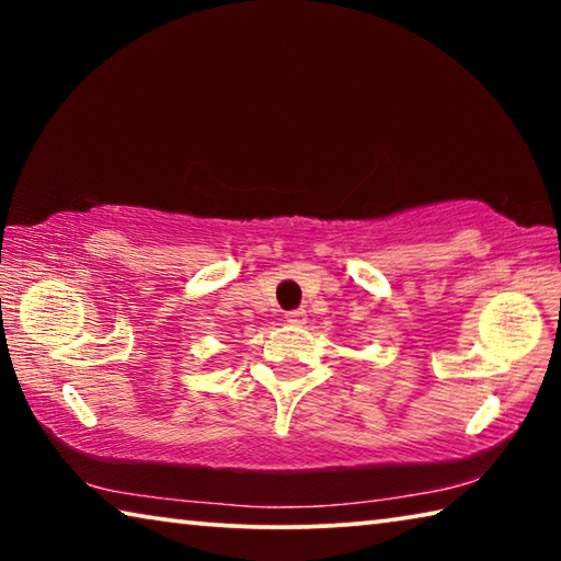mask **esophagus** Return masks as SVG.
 <instances>
[{"instance_id":"esophagus-1","label":"esophagus","mask_w":561,"mask_h":561,"mask_svg":"<svg viewBox=\"0 0 561 561\" xmlns=\"http://www.w3.org/2000/svg\"><path fill=\"white\" fill-rule=\"evenodd\" d=\"M284 319H287V324H291V327H301V324H307V311L294 309V311H287Z\"/></svg>"}]
</instances>
